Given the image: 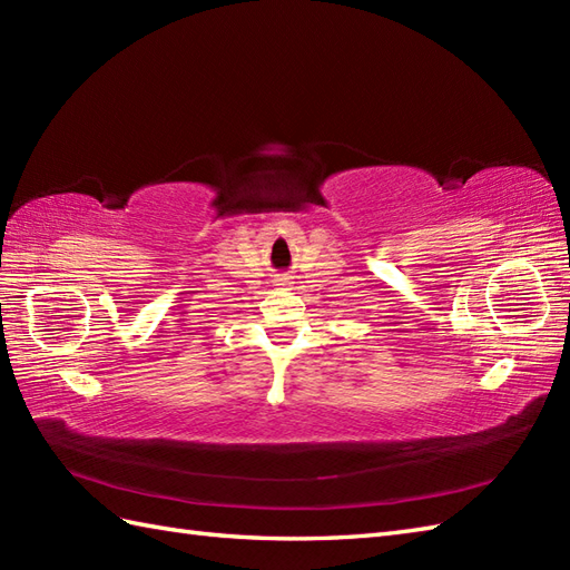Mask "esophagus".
<instances>
[{"label":"esophagus","instance_id":"34e87169","mask_svg":"<svg viewBox=\"0 0 570 570\" xmlns=\"http://www.w3.org/2000/svg\"><path fill=\"white\" fill-rule=\"evenodd\" d=\"M276 286H288V282H286V278H278Z\"/></svg>","mask_w":570,"mask_h":570}]
</instances>
